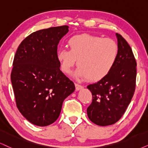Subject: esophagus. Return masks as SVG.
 I'll use <instances>...</instances> for the list:
<instances>
[{
    "instance_id": "1",
    "label": "esophagus",
    "mask_w": 148,
    "mask_h": 148,
    "mask_svg": "<svg viewBox=\"0 0 148 148\" xmlns=\"http://www.w3.org/2000/svg\"><path fill=\"white\" fill-rule=\"evenodd\" d=\"M75 87H76V91H78V90H80V89H82L83 88V87L82 85H79V84H77L76 83L75 84Z\"/></svg>"
}]
</instances>
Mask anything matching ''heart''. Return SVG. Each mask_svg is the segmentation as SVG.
<instances>
[{
	"label": "heart",
	"instance_id": "b5f03b06",
	"mask_svg": "<svg viewBox=\"0 0 148 148\" xmlns=\"http://www.w3.org/2000/svg\"><path fill=\"white\" fill-rule=\"evenodd\" d=\"M68 44L70 50H58L57 59L61 71L68 74L75 65L78 68L74 73L76 78H85L93 82L106 77L113 70L119 54L115 41L89 34L71 37Z\"/></svg>",
	"mask_w": 148,
	"mask_h": 148
}]
</instances>
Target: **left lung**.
I'll return each mask as SVG.
<instances>
[{
    "label": "left lung",
    "mask_w": 148,
    "mask_h": 148,
    "mask_svg": "<svg viewBox=\"0 0 148 148\" xmlns=\"http://www.w3.org/2000/svg\"><path fill=\"white\" fill-rule=\"evenodd\" d=\"M119 54L113 70L104 79L91 84L92 102L87 108L89 119L98 126L119 120L131 102L136 85V62L128 42L116 33Z\"/></svg>",
    "instance_id": "obj_1"
}]
</instances>
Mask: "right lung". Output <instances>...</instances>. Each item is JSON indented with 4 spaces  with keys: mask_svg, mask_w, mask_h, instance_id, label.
<instances>
[{
    "mask_svg": "<svg viewBox=\"0 0 148 148\" xmlns=\"http://www.w3.org/2000/svg\"><path fill=\"white\" fill-rule=\"evenodd\" d=\"M68 28L61 26L31 33L15 55L11 80L17 107L36 126L55 122L63 100L75 90L74 83L60 70L56 56L59 41Z\"/></svg>",
    "mask_w": 148,
    "mask_h": 148,
    "instance_id": "right-lung-1",
    "label": "right lung"
}]
</instances>
